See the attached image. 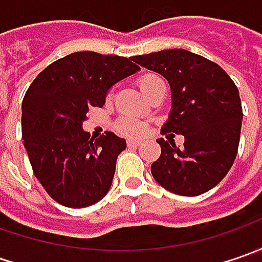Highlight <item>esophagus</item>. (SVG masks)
I'll use <instances>...</instances> for the list:
<instances>
[{
	"instance_id": "1",
	"label": "esophagus",
	"mask_w": 262,
	"mask_h": 262,
	"mask_svg": "<svg viewBox=\"0 0 262 262\" xmlns=\"http://www.w3.org/2000/svg\"><path fill=\"white\" fill-rule=\"evenodd\" d=\"M141 144H143L141 141H133V140H128L126 141V146L128 147H140Z\"/></svg>"
}]
</instances>
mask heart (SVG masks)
Wrapping results in <instances>:
<instances>
[{
  "instance_id": "1",
  "label": "heart",
  "mask_w": 262,
  "mask_h": 262,
  "mask_svg": "<svg viewBox=\"0 0 262 262\" xmlns=\"http://www.w3.org/2000/svg\"><path fill=\"white\" fill-rule=\"evenodd\" d=\"M137 83H138V86H140V89L143 90V93L146 96L150 95L157 86L163 84L162 78L156 76V74H153V73H147V74H143L141 77H138ZM112 96H114V90L111 89L107 92L106 97L112 99ZM114 128H115V131L118 134L128 137V138L143 137L147 133V124H144L143 121L137 119L134 116H122V118H119L115 122Z\"/></svg>"
}]
</instances>
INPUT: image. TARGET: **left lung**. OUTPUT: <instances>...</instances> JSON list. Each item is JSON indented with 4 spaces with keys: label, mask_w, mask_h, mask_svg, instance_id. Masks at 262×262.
<instances>
[{
    "label": "left lung",
    "mask_w": 262,
    "mask_h": 262,
    "mask_svg": "<svg viewBox=\"0 0 262 262\" xmlns=\"http://www.w3.org/2000/svg\"><path fill=\"white\" fill-rule=\"evenodd\" d=\"M133 61L166 78L172 90V112L159 138L160 157L151 175L165 189L184 196L210 191L226 176L237 155L242 105L233 80L216 62L185 49H166L133 56Z\"/></svg>",
    "instance_id": "left-lung-1"
}]
</instances>
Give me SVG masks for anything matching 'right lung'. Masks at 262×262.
Instances as JSON below:
<instances>
[{
    "mask_svg": "<svg viewBox=\"0 0 262 262\" xmlns=\"http://www.w3.org/2000/svg\"><path fill=\"white\" fill-rule=\"evenodd\" d=\"M140 67L133 58L74 52L39 73L21 103V134L33 173L56 203L96 204L107 194L125 140L106 131L90 138L81 124L106 92Z\"/></svg>",
    "mask_w": 262,
    "mask_h": 262,
    "instance_id": "right-lung-1",
    "label": "right lung"
}]
</instances>
